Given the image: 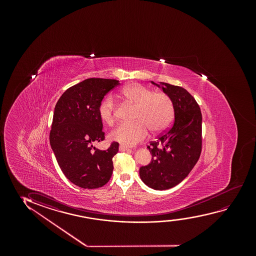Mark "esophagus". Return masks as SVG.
<instances>
[{
	"instance_id": "obj_1",
	"label": "esophagus",
	"mask_w": 256,
	"mask_h": 256,
	"mask_svg": "<svg viewBox=\"0 0 256 256\" xmlns=\"http://www.w3.org/2000/svg\"><path fill=\"white\" fill-rule=\"evenodd\" d=\"M128 150H130V148L126 147V146H124V145H120L119 150L120 151H126Z\"/></svg>"
}]
</instances>
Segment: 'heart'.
<instances>
[{"mask_svg":"<svg viewBox=\"0 0 256 256\" xmlns=\"http://www.w3.org/2000/svg\"><path fill=\"white\" fill-rule=\"evenodd\" d=\"M125 102L136 104L134 119L123 122L110 134V139L120 144L132 146L144 140L148 130L160 133L170 126L175 109L170 97L165 92H152L137 83L128 84L116 94ZM116 103L111 96L106 97L98 106V116L102 122L111 126L116 120Z\"/></svg>","mask_w":256,"mask_h":256,"instance_id":"obj_1","label":"heart"}]
</instances>
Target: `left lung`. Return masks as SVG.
Masks as SVG:
<instances>
[{"label": "left lung", "mask_w": 256, "mask_h": 256, "mask_svg": "<svg viewBox=\"0 0 256 256\" xmlns=\"http://www.w3.org/2000/svg\"><path fill=\"white\" fill-rule=\"evenodd\" d=\"M173 102L172 126L148 146L151 162L140 168V179L152 189L168 190L182 182L200 159L202 150V114L198 104L184 88L160 82Z\"/></svg>", "instance_id": "8db88e82"}]
</instances>
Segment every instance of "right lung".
Listing matches in <instances>:
<instances>
[{
    "label": "right lung",
    "mask_w": 256,
    "mask_h": 256,
    "mask_svg": "<svg viewBox=\"0 0 256 256\" xmlns=\"http://www.w3.org/2000/svg\"><path fill=\"white\" fill-rule=\"evenodd\" d=\"M119 84L116 80L91 78L68 88L56 102L50 144L64 176L81 188H100L111 178L119 144L94 151L92 144L105 139L98 106Z\"/></svg>",
    "instance_id": "add662e5"
}]
</instances>
